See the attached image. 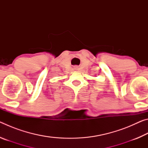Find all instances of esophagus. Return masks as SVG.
I'll use <instances>...</instances> for the list:
<instances>
[{"label":"esophagus","mask_w":148,"mask_h":148,"mask_svg":"<svg viewBox=\"0 0 148 148\" xmlns=\"http://www.w3.org/2000/svg\"><path fill=\"white\" fill-rule=\"evenodd\" d=\"M74 69L75 70V71H78V69H79V68H78V66H74Z\"/></svg>","instance_id":"esophagus-1"}]
</instances>
